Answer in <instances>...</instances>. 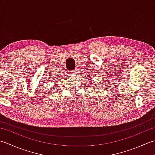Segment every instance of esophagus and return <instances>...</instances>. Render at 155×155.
I'll return each instance as SVG.
<instances>
[{"instance_id":"esophagus-1","label":"esophagus","mask_w":155,"mask_h":155,"mask_svg":"<svg viewBox=\"0 0 155 155\" xmlns=\"http://www.w3.org/2000/svg\"><path fill=\"white\" fill-rule=\"evenodd\" d=\"M75 73H76V70H73V71H71V74L72 75H74Z\"/></svg>"}]
</instances>
